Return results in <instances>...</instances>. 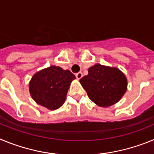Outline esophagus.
Returning <instances> with one entry per match:
<instances>
[{
	"label": "esophagus",
	"instance_id": "1",
	"mask_svg": "<svg viewBox=\"0 0 154 154\" xmlns=\"http://www.w3.org/2000/svg\"><path fill=\"white\" fill-rule=\"evenodd\" d=\"M75 76H76V78L78 79H80L82 77V73L81 72H79L78 73H76Z\"/></svg>",
	"mask_w": 154,
	"mask_h": 154
}]
</instances>
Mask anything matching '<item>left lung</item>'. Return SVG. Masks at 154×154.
<instances>
[{
	"mask_svg": "<svg viewBox=\"0 0 154 154\" xmlns=\"http://www.w3.org/2000/svg\"><path fill=\"white\" fill-rule=\"evenodd\" d=\"M88 75L79 80L93 103L108 107L117 103L125 94L127 80L116 68L96 64L88 69Z\"/></svg>",
	"mask_w": 154,
	"mask_h": 154,
	"instance_id": "obj_1",
	"label": "left lung"
}]
</instances>
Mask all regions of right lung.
Segmentation results:
<instances>
[{
    "label": "right lung",
    "instance_id": "1",
    "mask_svg": "<svg viewBox=\"0 0 154 154\" xmlns=\"http://www.w3.org/2000/svg\"><path fill=\"white\" fill-rule=\"evenodd\" d=\"M75 79L69 70L52 65L34 75L29 84L30 93L38 104L57 109L65 102L71 82Z\"/></svg>",
    "mask_w": 154,
    "mask_h": 154
}]
</instances>
